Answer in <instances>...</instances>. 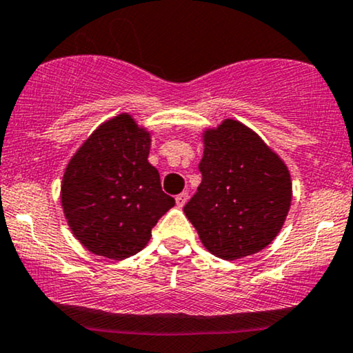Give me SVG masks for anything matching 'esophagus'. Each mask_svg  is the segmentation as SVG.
Listing matches in <instances>:
<instances>
[{
	"label": "esophagus",
	"instance_id": "34e87169",
	"mask_svg": "<svg viewBox=\"0 0 353 353\" xmlns=\"http://www.w3.org/2000/svg\"><path fill=\"white\" fill-rule=\"evenodd\" d=\"M187 200H189V194H187V192H182V194H179V195H177V197H176L177 207H179V208L184 207Z\"/></svg>",
	"mask_w": 353,
	"mask_h": 353
}]
</instances>
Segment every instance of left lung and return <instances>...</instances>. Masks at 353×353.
<instances>
[{
    "instance_id": "8db88e82",
    "label": "left lung",
    "mask_w": 353,
    "mask_h": 353,
    "mask_svg": "<svg viewBox=\"0 0 353 353\" xmlns=\"http://www.w3.org/2000/svg\"><path fill=\"white\" fill-rule=\"evenodd\" d=\"M197 192L184 207L202 244L234 261L269 246L292 203L287 164L244 123L225 119L203 132Z\"/></svg>"
}]
</instances>
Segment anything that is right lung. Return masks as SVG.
Returning a JSON list of instances; mask_svg holds the SVG:
<instances>
[{
    "instance_id": "right-lung-1",
    "label": "right lung",
    "mask_w": 353,
    "mask_h": 353,
    "mask_svg": "<svg viewBox=\"0 0 353 353\" xmlns=\"http://www.w3.org/2000/svg\"><path fill=\"white\" fill-rule=\"evenodd\" d=\"M151 133L130 114L105 120L70 159L61 207L71 233L88 251L107 259L140 252L174 199L148 163Z\"/></svg>"
}]
</instances>
